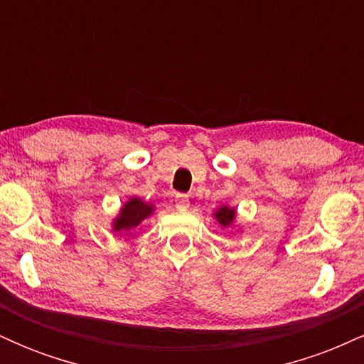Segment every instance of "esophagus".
Wrapping results in <instances>:
<instances>
[{
  "label": "esophagus",
  "mask_w": 364,
  "mask_h": 364,
  "mask_svg": "<svg viewBox=\"0 0 364 364\" xmlns=\"http://www.w3.org/2000/svg\"><path fill=\"white\" fill-rule=\"evenodd\" d=\"M174 205H176L178 210H186V208L190 207V198H188L186 195L179 193L174 196Z\"/></svg>",
  "instance_id": "1"
}]
</instances>
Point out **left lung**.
<instances>
[{
  "instance_id": "8db88e82",
  "label": "left lung",
  "mask_w": 364,
  "mask_h": 364,
  "mask_svg": "<svg viewBox=\"0 0 364 364\" xmlns=\"http://www.w3.org/2000/svg\"><path fill=\"white\" fill-rule=\"evenodd\" d=\"M215 217H217V220H219L220 225L228 228V225L232 223V219H235V210L229 207H220L219 210L215 212Z\"/></svg>"
}]
</instances>
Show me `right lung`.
Masks as SVG:
<instances>
[{"mask_svg": "<svg viewBox=\"0 0 364 364\" xmlns=\"http://www.w3.org/2000/svg\"><path fill=\"white\" fill-rule=\"evenodd\" d=\"M152 207H149L147 203L141 202L140 198H132L129 202L121 208L118 219L114 223V231H128V229L136 228L145 217L150 215Z\"/></svg>", "mask_w": 364, "mask_h": 364, "instance_id": "right-lung-1", "label": "right lung"}]
</instances>
